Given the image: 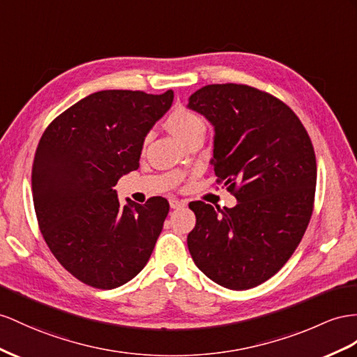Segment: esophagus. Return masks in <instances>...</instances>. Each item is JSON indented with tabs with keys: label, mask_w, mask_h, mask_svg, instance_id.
Returning a JSON list of instances; mask_svg holds the SVG:
<instances>
[{
	"label": "esophagus",
	"mask_w": 357,
	"mask_h": 357,
	"mask_svg": "<svg viewBox=\"0 0 357 357\" xmlns=\"http://www.w3.org/2000/svg\"><path fill=\"white\" fill-rule=\"evenodd\" d=\"M185 205H187L185 200H181V199H170V208H173V209H178V208L185 206Z\"/></svg>",
	"instance_id": "1"
}]
</instances>
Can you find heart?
Here are the masks:
<instances>
[{"instance_id": "1", "label": "heart", "mask_w": 357, "mask_h": 357, "mask_svg": "<svg viewBox=\"0 0 357 357\" xmlns=\"http://www.w3.org/2000/svg\"><path fill=\"white\" fill-rule=\"evenodd\" d=\"M167 130L178 137L181 142L187 143L197 132H205V122L197 113L187 108H175L166 119Z\"/></svg>"}]
</instances>
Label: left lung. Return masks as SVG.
<instances>
[{
    "mask_svg": "<svg viewBox=\"0 0 357 357\" xmlns=\"http://www.w3.org/2000/svg\"><path fill=\"white\" fill-rule=\"evenodd\" d=\"M188 107L214 125L217 184L238 200L223 209L190 204L191 258L225 288L258 287L285 266L306 232L317 185L312 142L285 102L252 86L209 84Z\"/></svg>",
    "mask_w": 357,
    "mask_h": 357,
    "instance_id": "8db88e82",
    "label": "left lung"
}]
</instances>
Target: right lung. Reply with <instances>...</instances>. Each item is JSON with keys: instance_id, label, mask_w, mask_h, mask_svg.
I'll return each mask as SVG.
<instances>
[{"instance_id": "obj_1", "label": "right lung", "mask_w": 357, "mask_h": 357, "mask_svg": "<svg viewBox=\"0 0 357 357\" xmlns=\"http://www.w3.org/2000/svg\"><path fill=\"white\" fill-rule=\"evenodd\" d=\"M172 102V90L96 91L42 134L31 169L39 229L56 259L89 287H121L151 258L167 199L122 206L113 187L139 169L144 137Z\"/></svg>"}]
</instances>
